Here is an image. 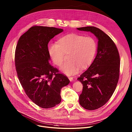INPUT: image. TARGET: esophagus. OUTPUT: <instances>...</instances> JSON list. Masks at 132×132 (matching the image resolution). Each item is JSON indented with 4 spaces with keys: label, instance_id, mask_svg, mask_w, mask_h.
Segmentation results:
<instances>
[{
    "label": "esophagus",
    "instance_id": "34e87169",
    "mask_svg": "<svg viewBox=\"0 0 132 132\" xmlns=\"http://www.w3.org/2000/svg\"><path fill=\"white\" fill-rule=\"evenodd\" d=\"M68 78H69V80H70V81H72L73 80V77H68Z\"/></svg>",
    "mask_w": 132,
    "mask_h": 132
}]
</instances>
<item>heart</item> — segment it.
<instances>
[{
  "label": "heart",
  "mask_w": 132,
  "mask_h": 132,
  "mask_svg": "<svg viewBox=\"0 0 132 132\" xmlns=\"http://www.w3.org/2000/svg\"><path fill=\"white\" fill-rule=\"evenodd\" d=\"M97 45L91 36H84L77 33L66 34L52 44L49 53L53 63L57 66L63 64L67 54V59L61 70L68 75L77 73L79 70L87 68L92 63L96 53Z\"/></svg>",
  "instance_id": "heart-1"
}]
</instances>
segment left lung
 <instances>
[{"label":"left lung","mask_w":132,"mask_h":132,"mask_svg":"<svg viewBox=\"0 0 132 132\" xmlns=\"http://www.w3.org/2000/svg\"><path fill=\"white\" fill-rule=\"evenodd\" d=\"M89 31L98 39L97 54L89 67L77 80L83 84L79 103L85 109L95 110L103 106L113 95L120 73V55L111 37L95 27L77 28Z\"/></svg>","instance_id":"1"}]
</instances>
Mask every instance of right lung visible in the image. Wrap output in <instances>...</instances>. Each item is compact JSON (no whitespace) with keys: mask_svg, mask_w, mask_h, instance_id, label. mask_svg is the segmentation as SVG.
I'll return each instance as SVG.
<instances>
[{"mask_svg":"<svg viewBox=\"0 0 132 132\" xmlns=\"http://www.w3.org/2000/svg\"><path fill=\"white\" fill-rule=\"evenodd\" d=\"M62 29L33 26L19 38L15 52V65L19 81L27 96L44 109L61 101V88L70 81L49 63L48 44Z\"/></svg>","mask_w":132,"mask_h":132,"instance_id":"right-lung-1","label":"right lung"}]
</instances>
